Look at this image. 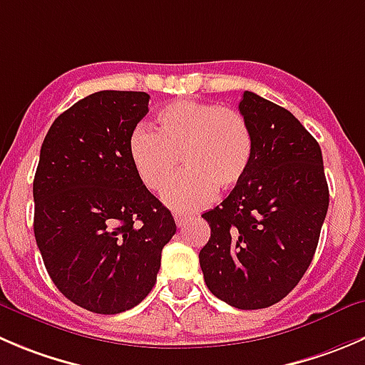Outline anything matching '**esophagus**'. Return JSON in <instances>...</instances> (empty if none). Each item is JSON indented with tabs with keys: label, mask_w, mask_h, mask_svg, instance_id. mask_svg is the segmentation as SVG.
I'll return each instance as SVG.
<instances>
[{
	"label": "esophagus",
	"mask_w": 365,
	"mask_h": 365,
	"mask_svg": "<svg viewBox=\"0 0 365 365\" xmlns=\"http://www.w3.org/2000/svg\"><path fill=\"white\" fill-rule=\"evenodd\" d=\"M175 221H176V226H183L187 221H189V215L182 214V212H176V214H175Z\"/></svg>",
	"instance_id": "34e87169"
}]
</instances>
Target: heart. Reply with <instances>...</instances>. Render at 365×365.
<instances>
[{
  "label": "heart",
  "mask_w": 365,
  "mask_h": 365,
  "mask_svg": "<svg viewBox=\"0 0 365 365\" xmlns=\"http://www.w3.org/2000/svg\"><path fill=\"white\" fill-rule=\"evenodd\" d=\"M255 140L246 118L228 107L178 100L157 112L155 132L137 126L128 155L140 182L164 189L180 168L185 171L165 189L164 203L176 212H194L230 190L246 176Z\"/></svg>",
  "instance_id": "heart-1"
}]
</instances>
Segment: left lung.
<instances>
[{"mask_svg": "<svg viewBox=\"0 0 365 365\" xmlns=\"http://www.w3.org/2000/svg\"><path fill=\"white\" fill-rule=\"evenodd\" d=\"M255 140L246 176L201 217L205 284L240 310L284 299L312 262L327 217L328 183L317 140L280 105L246 93L239 103Z\"/></svg>", "mask_w": 365, "mask_h": 365, "instance_id": "left-lung-1", "label": "left lung"}]
</instances>
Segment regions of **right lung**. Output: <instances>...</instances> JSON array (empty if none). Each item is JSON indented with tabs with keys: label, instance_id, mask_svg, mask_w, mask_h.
Returning <instances> with one entry per match:
<instances>
[{
	"label": "right lung",
	"instance_id": "obj_1",
	"mask_svg": "<svg viewBox=\"0 0 365 365\" xmlns=\"http://www.w3.org/2000/svg\"><path fill=\"white\" fill-rule=\"evenodd\" d=\"M150 94L100 91L60 114L34 180V232L48 274L74 305L119 314L157 282L171 212L133 169L128 140Z\"/></svg>",
	"mask_w": 365,
	"mask_h": 365
}]
</instances>
